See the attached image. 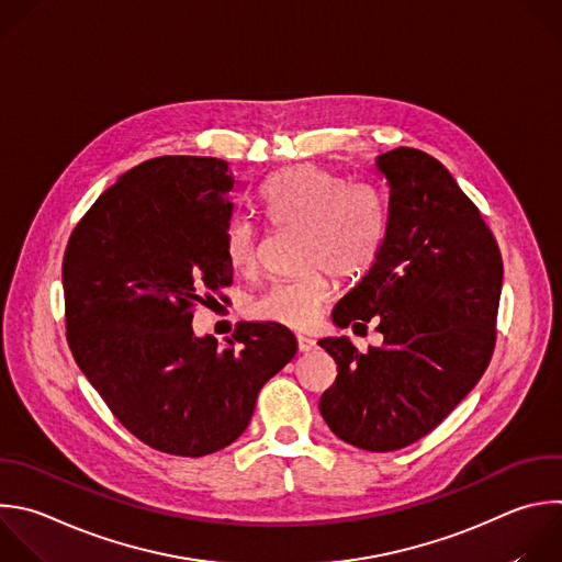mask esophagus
<instances>
[{"label":"esophagus","instance_id":"1","mask_svg":"<svg viewBox=\"0 0 562 562\" xmlns=\"http://www.w3.org/2000/svg\"><path fill=\"white\" fill-rule=\"evenodd\" d=\"M297 348H300V352H311L315 348V339H311L306 335H297Z\"/></svg>","mask_w":562,"mask_h":562}]
</instances>
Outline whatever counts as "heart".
<instances>
[{
  "mask_svg": "<svg viewBox=\"0 0 562 562\" xmlns=\"http://www.w3.org/2000/svg\"><path fill=\"white\" fill-rule=\"evenodd\" d=\"M262 210L278 227L302 229V267L295 280L271 284L251 302V315L289 328L311 326L333 293V271L341 280L361 278L375 262L384 238L380 196L361 182L304 162L278 171L260 194ZM229 265L251 273L258 265L260 234L249 218H234L225 232Z\"/></svg>",
  "mask_w": 562,
  "mask_h": 562,
  "instance_id": "b5f03b06",
  "label": "heart"
}]
</instances>
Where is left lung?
I'll return each mask as SVG.
<instances>
[{
  "instance_id": "left-lung-1",
  "label": "left lung",
  "mask_w": 562,
  "mask_h": 562,
  "mask_svg": "<svg viewBox=\"0 0 562 562\" xmlns=\"http://www.w3.org/2000/svg\"><path fill=\"white\" fill-rule=\"evenodd\" d=\"M389 218L370 271L335 306L352 330L375 324L380 348L324 337L337 380L319 413L346 443L402 450L435 430L476 386L494 341L503 284L498 245L450 171L413 147L375 160Z\"/></svg>"
}]
</instances>
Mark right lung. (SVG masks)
<instances>
[{
    "label": "right lung",
    "mask_w": 562,
    "mask_h": 562,
    "mask_svg": "<svg viewBox=\"0 0 562 562\" xmlns=\"http://www.w3.org/2000/svg\"><path fill=\"white\" fill-rule=\"evenodd\" d=\"M236 190L221 158L145 160L97 199L64 254L75 361L136 439L176 457L234 443L297 350L276 322H245L227 346L194 335V306L234 282L225 232Z\"/></svg>",
    "instance_id": "1"
}]
</instances>
